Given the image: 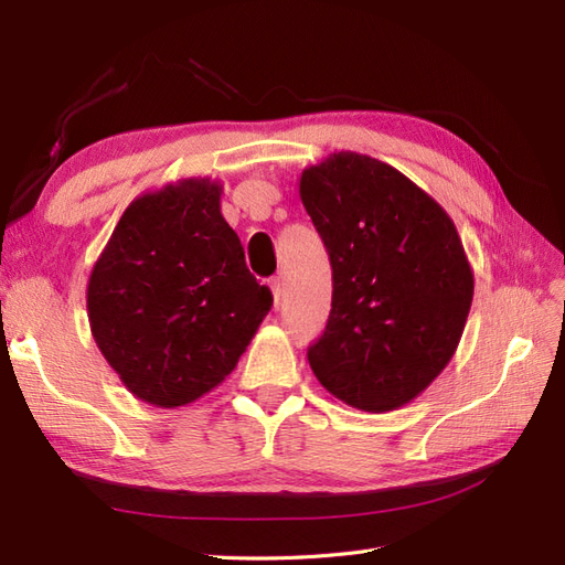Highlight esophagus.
<instances>
[{"label": "esophagus", "instance_id": "esophagus-1", "mask_svg": "<svg viewBox=\"0 0 565 565\" xmlns=\"http://www.w3.org/2000/svg\"><path fill=\"white\" fill-rule=\"evenodd\" d=\"M268 287H270V292H273V301L278 303L280 297H282V282H280V278H270Z\"/></svg>", "mask_w": 565, "mask_h": 565}]
</instances>
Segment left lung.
<instances>
[{
  "label": "left lung",
  "mask_w": 565,
  "mask_h": 565,
  "mask_svg": "<svg viewBox=\"0 0 565 565\" xmlns=\"http://www.w3.org/2000/svg\"><path fill=\"white\" fill-rule=\"evenodd\" d=\"M299 195L332 266V311L309 347L318 382L388 413L450 363L473 299L452 218L398 169L334 152L303 169Z\"/></svg>",
  "instance_id": "1"
}]
</instances>
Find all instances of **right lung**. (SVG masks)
<instances>
[{"instance_id": "right-lung-1", "label": "right lung", "mask_w": 565, "mask_h": 565, "mask_svg": "<svg viewBox=\"0 0 565 565\" xmlns=\"http://www.w3.org/2000/svg\"><path fill=\"white\" fill-rule=\"evenodd\" d=\"M218 200L210 179L136 198L94 264V341L143 403L179 407L218 386L273 306Z\"/></svg>"}]
</instances>
